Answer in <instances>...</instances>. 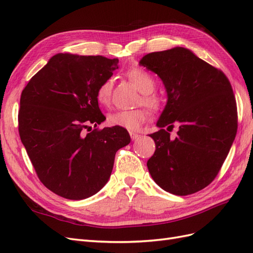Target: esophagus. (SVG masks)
Instances as JSON below:
<instances>
[{
	"label": "esophagus",
	"mask_w": 253,
	"mask_h": 253,
	"mask_svg": "<svg viewBox=\"0 0 253 253\" xmlns=\"http://www.w3.org/2000/svg\"><path fill=\"white\" fill-rule=\"evenodd\" d=\"M129 136H131L132 140H137L140 137V135H138L137 133H134V132H129Z\"/></svg>",
	"instance_id": "obj_1"
}]
</instances>
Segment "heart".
Listing matches in <instances>:
<instances>
[{"label": "heart", "mask_w": 253, "mask_h": 253, "mask_svg": "<svg viewBox=\"0 0 253 253\" xmlns=\"http://www.w3.org/2000/svg\"><path fill=\"white\" fill-rule=\"evenodd\" d=\"M126 77L133 85L138 89L140 96V102L151 111L158 110L160 106L159 98L152 93L155 87L154 79L152 76L142 68L133 67L126 73ZM113 84L111 80L103 81L96 90V100L102 106H109L112 99ZM148 114L144 110L132 111H118L109 115L108 124L111 126H119L128 131H136L147 120Z\"/></svg>", "instance_id": "heart-1"}]
</instances>
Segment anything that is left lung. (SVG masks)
Listing matches in <instances>:
<instances>
[{"label": "left lung", "instance_id": "8db88e82", "mask_svg": "<svg viewBox=\"0 0 253 253\" xmlns=\"http://www.w3.org/2000/svg\"><path fill=\"white\" fill-rule=\"evenodd\" d=\"M139 65L157 74L167 104L150 136L156 150L147 163L165 191L189 195L211 183L230 151L237 129L236 102L225 74L185 47L151 52ZM178 124L175 139L163 129Z\"/></svg>", "mask_w": 253, "mask_h": 253}]
</instances>
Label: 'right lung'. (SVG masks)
<instances>
[{
	"instance_id": "1",
	"label": "right lung",
	"mask_w": 253,
	"mask_h": 253,
	"mask_svg": "<svg viewBox=\"0 0 253 253\" xmlns=\"http://www.w3.org/2000/svg\"><path fill=\"white\" fill-rule=\"evenodd\" d=\"M118 59L57 53L29 80L20 99L19 133L38 177L51 192L80 201L109 181L115 154L131 141L126 128L84 133L105 120L96 90ZM90 127V126H89Z\"/></svg>"
}]
</instances>
